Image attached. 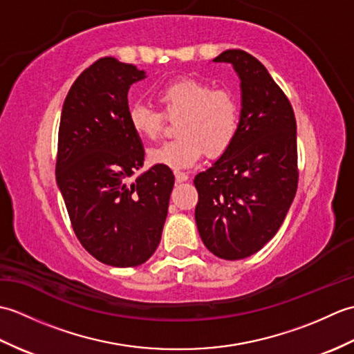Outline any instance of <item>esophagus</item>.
Returning <instances> with one entry per match:
<instances>
[{"label":"esophagus","instance_id":"obj_1","mask_svg":"<svg viewBox=\"0 0 354 354\" xmlns=\"http://www.w3.org/2000/svg\"><path fill=\"white\" fill-rule=\"evenodd\" d=\"M175 178H176V183H185L187 179H189V175L184 171H175Z\"/></svg>","mask_w":354,"mask_h":354}]
</instances>
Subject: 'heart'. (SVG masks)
<instances>
[{
	"label": "heart",
	"mask_w": 354,
	"mask_h": 354,
	"mask_svg": "<svg viewBox=\"0 0 354 354\" xmlns=\"http://www.w3.org/2000/svg\"><path fill=\"white\" fill-rule=\"evenodd\" d=\"M164 114L178 118L176 132L181 138L164 142L149 150L155 165L171 170H185L208 155H221L234 138L239 123L237 102L227 89H212L207 82L179 79L156 93ZM129 123L141 138L155 140L164 126L160 111L142 103L129 109Z\"/></svg>",
	"instance_id": "1"
}]
</instances>
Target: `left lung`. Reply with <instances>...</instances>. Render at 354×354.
Returning <instances> with one entry per match:
<instances>
[{
  "label": "left lung",
  "mask_w": 354,
  "mask_h": 354,
  "mask_svg": "<svg viewBox=\"0 0 354 354\" xmlns=\"http://www.w3.org/2000/svg\"><path fill=\"white\" fill-rule=\"evenodd\" d=\"M213 62L237 73L242 109L231 145L194 176V219L209 252L240 260L277 234L295 198L297 122L288 97L250 53L227 50Z\"/></svg>",
  "instance_id": "left-lung-1"
}]
</instances>
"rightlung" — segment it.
Wrapping results in <instances>:
<instances>
[{"mask_svg":"<svg viewBox=\"0 0 354 354\" xmlns=\"http://www.w3.org/2000/svg\"><path fill=\"white\" fill-rule=\"evenodd\" d=\"M146 79L135 65L102 57L74 82L59 124L56 183L73 230L104 265H142L160 245L173 171L162 165L129 178L145 164L129 123L127 93Z\"/></svg>","mask_w":354,"mask_h":354,"instance_id":"add662e5","label":"right lung"}]
</instances>
